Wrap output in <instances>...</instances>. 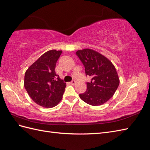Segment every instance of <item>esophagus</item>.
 Here are the masks:
<instances>
[{
	"label": "esophagus",
	"mask_w": 150,
	"mask_h": 150,
	"mask_svg": "<svg viewBox=\"0 0 150 150\" xmlns=\"http://www.w3.org/2000/svg\"><path fill=\"white\" fill-rule=\"evenodd\" d=\"M75 83H76V82L75 81H72L69 83H70V84H71V85H75Z\"/></svg>",
	"instance_id": "1"
}]
</instances>
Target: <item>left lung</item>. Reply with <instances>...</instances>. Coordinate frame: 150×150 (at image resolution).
<instances>
[{"label":"left lung","mask_w":150,"mask_h":150,"mask_svg":"<svg viewBox=\"0 0 150 150\" xmlns=\"http://www.w3.org/2000/svg\"><path fill=\"white\" fill-rule=\"evenodd\" d=\"M76 54L84 65L86 75L92 77L80 98L93 106L103 105L112 98L120 84L116 68L109 59L91 48L79 50Z\"/></svg>","instance_id":"obj_1"}]
</instances>
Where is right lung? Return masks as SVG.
Here are the masks:
<instances>
[{
  "mask_svg": "<svg viewBox=\"0 0 150 150\" xmlns=\"http://www.w3.org/2000/svg\"><path fill=\"white\" fill-rule=\"evenodd\" d=\"M62 52H46L25 71L24 87L28 95L38 105L45 108L56 106L62 100L67 86L55 71Z\"/></svg>",
  "mask_w": 150,
  "mask_h": 150,
  "instance_id": "obj_1",
  "label": "right lung"
}]
</instances>
